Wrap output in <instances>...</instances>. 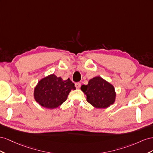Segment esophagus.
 Segmentation results:
<instances>
[{"label": "esophagus", "mask_w": 153, "mask_h": 153, "mask_svg": "<svg viewBox=\"0 0 153 153\" xmlns=\"http://www.w3.org/2000/svg\"><path fill=\"white\" fill-rule=\"evenodd\" d=\"M75 86H76V88L79 89L81 87V83H80V82H76V83L75 84Z\"/></svg>", "instance_id": "1"}]
</instances>
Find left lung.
I'll list each match as a JSON object with an SVG mask.
<instances>
[{"label": "left lung", "instance_id": "1", "mask_svg": "<svg viewBox=\"0 0 153 153\" xmlns=\"http://www.w3.org/2000/svg\"><path fill=\"white\" fill-rule=\"evenodd\" d=\"M81 90L86 95V101L96 108H107L115 102L114 86L100 76L90 79L88 85L81 86Z\"/></svg>", "mask_w": 153, "mask_h": 153}]
</instances>
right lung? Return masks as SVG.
I'll return each mask as SVG.
<instances>
[{"instance_id":"obj_1","label":"right lung","mask_w":153,"mask_h":153,"mask_svg":"<svg viewBox=\"0 0 153 153\" xmlns=\"http://www.w3.org/2000/svg\"><path fill=\"white\" fill-rule=\"evenodd\" d=\"M72 90H76L74 83L68 78L63 80L52 74L43 77L34 88V98L42 107L57 108L66 101Z\"/></svg>"}]
</instances>
